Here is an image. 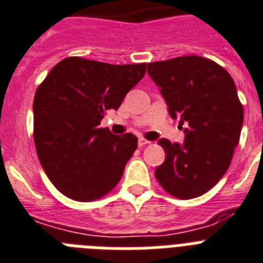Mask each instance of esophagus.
I'll return each instance as SVG.
<instances>
[{
	"mask_svg": "<svg viewBox=\"0 0 263 263\" xmlns=\"http://www.w3.org/2000/svg\"><path fill=\"white\" fill-rule=\"evenodd\" d=\"M147 144H150V142L144 138H140L139 139V147H143V146H147Z\"/></svg>",
	"mask_w": 263,
	"mask_h": 263,
	"instance_id": "34e87169",
	"label": "esophagus"
}]
</instances>
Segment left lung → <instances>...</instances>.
<instances>
[{
	"label": "left lung",
	"instance_id": "left-lung-1",
	"mask_svg": "<svg viewBox=\"0 0 263 263\" xmlns=\"http://www.w3.org/2000/svg\"><path fill=\"white\" fill-rule=\"evenodd\" d=\"M147 71L173 119L185 125L183 144L161 139L166 159L155 178L167 193L189 200L212 189L230 167L243 125L231 76L216 62L189 55L153 62Z\"/></svg>",
	"mask_w": 263,
	"mask_h": 263
}]
</instances>
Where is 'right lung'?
<instances>
[{
	"label": "right lung",
	"mask_w": 263,
	"mask_h": 263,
	"mask_svg": "<svg viewBox=\"0 0 263 263\" xmlns=\"http://www.w3.org/2000/svg\"><path fill=\"white\" fill-rule=\"evenodd\" d=\"M146 74V63L110 65L70 57L52 67L33 98V140L47 177L76 201H93L120 181L138 148L132 134L101 128L109 109Z\"/></svg>",
	"instance_id": "obj_1"
}]
</instances>
